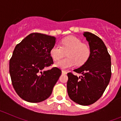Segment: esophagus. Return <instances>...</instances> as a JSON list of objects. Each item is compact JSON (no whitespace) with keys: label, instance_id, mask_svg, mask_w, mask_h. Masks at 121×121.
Wrapping results in <instances>:
<instances>
[{"label":"esophagus","instance_id":"1","mask_svg":"<svg viewBox=\"0 0 121 121\" xmlns=\"http://www.w3.org/2000/svg\"><path fill=\"white\" fill-rule=\"evenodd\" d=\"M62 73L64 74H66L67 73V72L66 71H65V70H62Z\"/></svg>","mask_w":121,"mask_h":121}]
</instances>
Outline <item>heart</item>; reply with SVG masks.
<instances>
[{"mask_svg":"<svg viewBox=\"0 0 121 121\" xmlns=\"http://www.w3.org/2000/svg\"><path fill=\"white\" fill-rule=\"evenodd\" d=\"M67 53L65 59L55 63L56 67L62 69L70 68L76 64L81 65L88 59L90 53L88 45L75 36H68L61 41V46L56 44L50 50V55L54 60H57Z\"/></svg>","mask_w":121,"mask_h":121,"instance_id":"obj_1","label":"heart"}]
</instances>
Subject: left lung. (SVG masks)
<instances>
[{
	"label": "left lung",
	"instance_id": "left-lung-1",
	"mask_svg": "<svg viewBox=\"0 0 121 121\" xmlns=\"http://www.w3.org/2000/svg\"><path fill=\"white\" fill-rule=\"evenodd\" d=\"M88 42L90 53L88 59L74 71L68 73L67 92L70 99L81 105H89L102 96L112 75L111 57L102 39L90 32L83 34Z\"/></svg>",
	"mask_w": 121,
	"mask_h": 121
}]
</instances>
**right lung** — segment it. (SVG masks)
<instances>
[{"label": "right lung", "instance_id": "right-lung-1", "mask_svg": "<svg viewBox=\"0 0 121 121\" xmlns=\"http://www.w3.org/2000/svg\"><path fill=\"white\" fill-rule=\"evenodd\" d=\"M56 37L31 33L17 45L9 60V74L16 92L29 102H40L50 96L62 71L57 67L43 71L53 64L50 50Z\"/></svg>", "mask_w": 121, "mask_h": 121}]
</instances>
